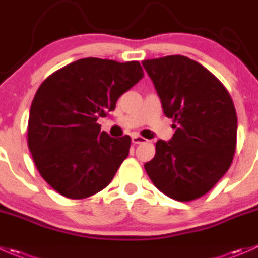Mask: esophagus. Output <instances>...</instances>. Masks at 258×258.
Listing matches in <instances>:
<instances>
[{
	"label": "esophagus",
	"instance_id": "34e87169",
	"mask_svg": "<svg viewBox=\"0 0 258 258\" xmlns=\"http://www.w3.org/2000/svg\"><path fill=\"white\" fill-rule=\"evenodd\" d=\"M147 140L144 139L142 136H139V135H134L132 136V142H134L135 145H139V144H144V142H146Z\"/></svg>",
	"mask_w": 258,
	"mask_h": 258
}]
</instances>
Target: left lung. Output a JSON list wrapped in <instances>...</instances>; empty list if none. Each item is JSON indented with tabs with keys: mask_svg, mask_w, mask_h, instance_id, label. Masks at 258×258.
<instances>
[{
	"mask_svg": "<svg viewBox=\"0 0 258 258\" xmlns=\"http://www.w3.org/2000/svg\"><path fill=\"white\" fill-rule=\"evenodd\" d=\"M142 66L172 118L174 136L159 140L145 164L155 186L179 202L203 197L227 172L237 145V113L226 87L182 55L144 60Z\"/></svg>",
	"mask_w": 258,
	"mask_h": 258,
	"instance_id": "left-lung-1",
	"label": "left lung"
}]
</instances>
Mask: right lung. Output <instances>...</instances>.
Returning <instances> with one entry per match:
<instances>
[{"mask_svg":"<svg viewBox=\"0 0 258 258\" xmlns=\"http://www.w3.org/2000/svg\"><path fill=\"white\" fill-rule=\"evenodd\" d=\"M144 77L139 61L84 57L47 77L37 89L27 145L42 179L62 197L103 190L128 156L131 137L109 136L97 123Z\"/></svg>","mask_w":258,"mask_h":258,"instance_id":"add662e5","label":"right lung"}]
</instances>
